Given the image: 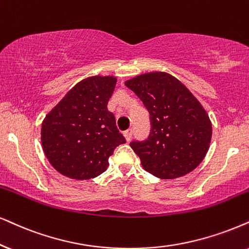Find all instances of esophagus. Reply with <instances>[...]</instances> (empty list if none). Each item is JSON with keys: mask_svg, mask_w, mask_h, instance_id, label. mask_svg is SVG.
<instances>
[{"mask_svg": "<svg viewBox=\"0 0 249 249\" xmlns=\"http://www.w3.org/2000/svg\"><path fill=\"white\" fill-rule=\"evenodd\" d=\"M132 135H133V130H131V128L130 130L124 132V137H125V139H126L127 142L132 139Z\"/></svg>", "mask_w": 249, "mask_h": 249, "instance_id": "obj_1", "label": "esophagus"}]
</instances>
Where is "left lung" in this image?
<instances>
[{"mask_svg": "<svg viewBox=\"0 0 249 249\" xmlns=\"http://www.w3.org/2000/svg\"><path fill=\"white\" fill-rule=\"evenodd\" d=\"M125 85L137 94L150 115L149 137L132 141L147 172L161 179L190 174L209 149L213 127L209 116L184 84L166 72H149Z\"/></svg>", "mask_w": 249, "mask_h": 249, "instance_id": "obj_1", "label": "left lung"}]
</instances>
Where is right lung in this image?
<instances>
[{"mask_svg": "<svg viewBox=\"0 0 249 249\" xmlns=\"http://www.w3.org/2000/svg\"><path fill=\"white\" fill-rule=\"evenodd\" d=\"M116 81L114 75L79 81L43 119V152L53 168L65 177H97L109 166L115 148L125 143L114 114L107 108Z\"/></svg>", "mask_w": 249, "mask_h": 249, "instance_id": "right-lung-1", "label": "right lung"}]
</instances>
